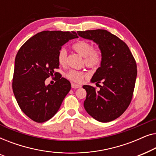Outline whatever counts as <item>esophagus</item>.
Here are the masks:
<instances>
[{
  "instance_id": "esophagus-1",
  "label": "esophagus",
  "mask_w": 156,
  "mask_h": 156,
  "mask_svg": "<svg viewBox=\"0 0 156 156\" xmlns=\"http://www.w3.org/2000/svg\"><path fill=\"white\" fill-rule=\"evenodd\" d=\"M82 86L80 84H74V83H72V88L73 89H76V88H81Z\"/></svg>"
}]
</instances>
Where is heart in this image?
Segmentation results:
<instances>
[{
	"label": "heart",
	"instance_id": "b5f03b06",
	"mask_svg": "<svg viewBox=\"0 0 156 156\" xmlns=\"http://www.w3.org/2000/svg\"><path fill=\"white\" fill-rule=\"evenodd\" d=\"M73 50L81 56L84 57V64L87 67L93 68H97L101 62L102 55L101 52L99 49H93L91 43L87 41L81 40L76 42L72 46ZM67 52L65 48H62L58 53V62L60 65H65L67 62ZM86 73L82 71L76 70H70L68 72L66 76L69 80L75 82H82L85 76Z\"/></svg>",
	"mask_w": 156,
	"mask_h": 156
}]
</instances>
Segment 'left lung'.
Returning a JSON list of instances; mask_svg holds the SVG:
<instances>
[{
	"instance_id": "8db88e82",
	"label": "left lung",
	"mask_w": 156,
	"mask_h": 156,
	"mask_svg": "<svg viewBox=\"0 0 156 156\" xmlns=\"http://www.w3.org/2000/svg\"><path fill=\"white\" fill-rule=\"evenodd\" d=\"M81 37L99 46L102 59L91 82L99 84L97 91L84 85L87 97L84 106L91 117L100 122H109L121 116L131 103L137 76L135 59L124 42L105 30L78 31Z\"/></svg>"
}]
</instances>
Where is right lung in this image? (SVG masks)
Listing matches in <instances>:
<instances>
[{"label":"right lung","mask_w":156,"mask_h":156,"mask_svg":"<svg viewBox=\"0 0 156 156\" xmlns=\"http://www.w3.org/2000/svg\"><path fill=\"white\" fill-rule=\"evenodd\" d=\"M75 32L42 31L21 47L15 59L12 91L24 114L37 123L52 118L58 112L71 84L55 72L59 67L58 53L69 40L77 38ZM58 74L53 85H45L47 78Z\"/></svg>","instance_id":"1"}]
</instances>
